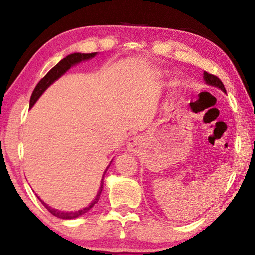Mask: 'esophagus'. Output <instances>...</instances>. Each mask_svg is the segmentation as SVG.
I'll return each mask as SVG.
<instances>
[{
	"instance_id": "34e87169",
	"label": "esophagus",
	"mask_w": 255,
	"mask_h": 255,
	"mask_svg": "<svg viewBox=\"0 0 255 255\" xmlns=\"http://www.w3.org/2000/svg\"><path fill=\"white\" fill-rule=\"evenodd\" d=\"M127 147L129 150H130V152L135 153L136 150L139 148V140H138L137 138H130L127 143Z\"/></svg>"
}]
</instances>
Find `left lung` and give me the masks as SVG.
Wrapping results in <instances>:
<instances>
[{
    "label": "left lung",
    "instance_id": "obj_1",
    "mask_svg": "<svg viewBox=\"0 0 255 255\" xmlns=\"http://www.w3.org/2000/svg\"><path fill=\"white\" fill-rule=\"evenodd\" d=\"M204 77H205V81H206L207 84L216 86V88L223 90V91L226 93L225 86H224L223 82H222L221 80H219V77H217V76L214 75V74H210V73H208V72H205V73H204Z\"/></svg>",
    "mask_w": 255,
    "mask_h": 255
}]
</instances>
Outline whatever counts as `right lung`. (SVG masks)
Here are the masks:
<instances>
[{
    "instance_id": "obj_1",
    "label": "right lung",
    "mask_w": 255,
    "mask_h": 255,
    "mask_svg": "<svg viewBox=\"0 0 255 255\" xmlns=\"http://www.w3.org/2000/svg\"><path fill=\"white\" fill-rule=\"evenodd\" d=\"M97 53H91V54H81V53H74V54H71L66 56L65 58H63L62 60L58 64H56V65L51 68V70L47 73V74L42 77V79L38 82V84L36 85V88H34L33 92L31 94V98H30V108H31L34 102L38 100V98H39L42 92L45 91V90L48 88V86L53 83L54 81H56L58 79V77L62 76L64 73H65L67 70H70L71 66L75 65V64L82 62V60H86V59H90L96 56ZM102 188H103V179L101 181V185H100V189H99L98 191V195L96 197V199L93 200V202L89 207H86L84 209H81V210H77V211H71V213H68V211H60L57 209H54L49 207L47 204H45L44 201H42L39 197V199L41 201V204L45 206V208L49 211L51 215L56 216L57 218H62V219H73V218H76L79 217V216L83 215L85 213H88V211L92 208V207L97 204L99 201V198H100L101 195V191H102Z\"/></svg>"
}]
</instances>
